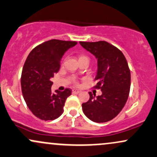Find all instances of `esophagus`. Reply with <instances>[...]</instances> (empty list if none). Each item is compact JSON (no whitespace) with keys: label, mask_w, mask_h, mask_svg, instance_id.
<instances>
[{"label":"esophagus","mask_w":157,"mask_h":157,"mask_svg":"<svg viewBox=\"0 0 157 157\" xmlns=\"http://www.w3.org/2000/svg\"><path fill=\"white\" fill-rule=\"evenodd\" d=\"M80 91H79V90H77V89H73L72 90V93L73 94H79Z\"/></svg>","instance_id":"1"}]
</instances>
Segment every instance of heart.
I'll list each match as a JSON object with an SVG mask.
<instances>
[{
    "mask_svg": "<svg viewBox=\"0 0 157 157\" xmlns=\"http://www.w3.org/2000/svg\"><path fill=\"white\" fill-rule=\"evenodd\" d=\"M82 58H88L87 57H86V55H81L80 57H79V59H82Z\"/></svg>",
    "mask_w": 157,
    "mask_h": 157,
    "instance_id": "obj_1",
    "label": "heart"
}]
</instances>
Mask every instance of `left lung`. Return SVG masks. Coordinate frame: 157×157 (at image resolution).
<instances>
[{"instance_id": "left-lung-1", "label": "left lung", "mask_w": 157, "mask_h": 157, "mask_svg": "<svg viewBox=\"0 0 157 157\" xmlns=\"http://www.w3.org/2000/svg\"><path fill=\"white\" fill-rule=\"evenodd\" d=\"M80 44L97 59L95 89L102 94L95 97L90 91L89 101L82 104L83 113L95 122L113 120L125 106L131 86V71L125 56L119 48L106 41Z\"/></svg>"}]
</instances>
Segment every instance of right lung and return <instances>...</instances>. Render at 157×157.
<instances>
[{
	"instance_id": "1",
	"label": "right lung",
	"mask_w": 157,
	"mask_h": 157,
	"mask_svg": "<svg viewBox=\"0 0 157 157\" xmlns=\"http://www.w3.org/2000/svg\"><path fill=\"white\" fill-rule=\"evenodd\" d=\"M76 41L50 40L34 48L27 57L21 74V90L27 106L42 120H53L63 112L70 89L52 93L51 79L60 68L63 56Z\"/></svg>"
}]
</instances>
